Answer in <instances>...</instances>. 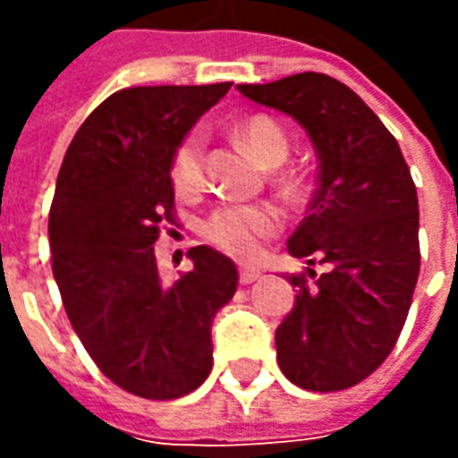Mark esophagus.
<instances>
[{
    "label": "esophagus",
    "instance_id": "obj_1",
    "mask_svg": "<svg viewBox=\"0 0 458 458\" xmlns=\"http://www.w3.org/2000/svg\"><path fill=\"white\" fill-rule=\"evenodd\" d=\"M259 277H262V267H258V265H242V267H240V282H242V284H252V282H258Z\"/></svg>",
    "mask_w": 458,
    "mask_h": 458
}]
</instances>
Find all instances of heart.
Masks as SVG:
<instances>
[{"label": "heart", "mask_w": 458, "mask_h": 458, "mask_svg": "<svg viewBox=\"0 0 458 458\" xmlns=\"http://www.w3.org/2000/svg\"><path fill=\"white\" fill-rule=\"evenodd\" d=\"M235 137L265 169H275L287 159L289 141L277 122L255 114L235 127ZM174 181L183 193H193L203 183V144L199 137H186L174 154ZM279 228L277 210L269 206H225L203 223V238L228 255L250 258L259 240Z\"/></svg>", "instance_id": "b5f03b06"}]
</instances>
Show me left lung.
<instances>
[{"instance_id": "8db88e82", "label": "left lung", "mask_w": 458, "mask_h": 458, "mask_svg": "<svg viewBox=\"0 0 458 458\" xmlns=\"http://www.w3.org/2000/svg\"><path fill=\"white\" fill-rule=\"evenodd\" d=\"M297 120L318 159L317 189L287 242L327 265L292 275L297 301L275 331L282 373L304 390L353 387L393 351L420 277V203L400 144L336 78L297 73L238 85Z\"/></svg>"}]
</instances>
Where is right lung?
<instances>
[{
	"label": "right lung",
	"mask_w": 458,
	"mask_h": 458,
	"mask_svg": "<svg viewBox=\"0 0 458 458\" xmlns=\"http://www.w3.org/2000/svg\"><path fill=\"white\" fill-rule=\"evenodd\" d=\"M230 83L127 88L75 131L48 213L54 277L71 327L114 385L147 400L196 390L213 368L210 327L238 267L208 245L166 284L154 242L174 223V154Z\"/></svg>",
	"instance_id": "obj_1"
}]
</instances>
